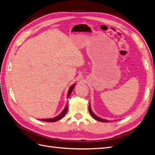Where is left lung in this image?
<instances>
[{"mask_svg":"<svg viewBox=\"0 0 155 155\" xmlns=\"http://www.w3.org/2000/svg\"><path fill=\"white\" fill-rule=\"evenodd\" d=\"M88 110H89L90 114H91V116H92L93 117H94V118L95 119V120H98V121H102V122H107V121H108L107 120H104V119H102V118H100V117H98V116H96V115L92 112V110H91V106H90V105H89V107H88Z\"/></svg>","mask_w":155,"mask_h":155,"instance_id":"8db88e82","label":"left lung"}]
</instances>
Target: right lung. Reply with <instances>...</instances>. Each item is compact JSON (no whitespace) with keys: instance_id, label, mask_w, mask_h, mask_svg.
Segmentation results:
<instances>
[{"instance_id":"1","label":"right lung","mask_w":155,"mask_h":155,"mask_svg":"<svg viewBox=\"0 0 155 155\" xmlns=\"http://www.w3.org/2000/svg\"><path fill=\"white\" fill-rule=\"evenodd\" d=\"M74 87V84L72 85V86H71V87H70V88H69V91H68L67 98H69V97L70 96V95H71V94L72 91H73V90ZM67 110H68V106H67V105H66V107H64V109L63 110V111L58 116H57V117H54V118L42 119V120H41V121H47V122H55V121H58V120H61V118H63V117L64 116V115H65L66 113L67 112Z\"/></svg>"}]
</instances>
